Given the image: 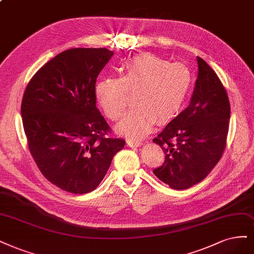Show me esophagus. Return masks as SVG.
I'll use <instances>...</instances> for the list:
<instances>
[{
  "mask_svg": "<svg viewBox=\"0 0 254 254\" xmlns=\"http://www.w3.org/2000/svg\"><path fill=\"white\" fill-rule=\"evenodd\" d=\"M127 145L129 146V147H138V146H141L142 145V143L141 142H137V141H127Z\"/></svg>",
  "mask_w": 254,
  "mask_h": 254,
  "instance_id": "obj_1",
  "label": "esophagus"
}]
</instances>
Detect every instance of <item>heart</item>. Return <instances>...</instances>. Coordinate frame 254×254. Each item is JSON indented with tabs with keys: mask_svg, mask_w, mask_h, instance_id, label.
Listing matches in <instances>:
<instances>
[{
	"mask_svg": "<svg viewBox=\"0 0 254 254\" xmlns=\"http://www.w3.org/2000/svg\"><path fill=\"white\" fill-rule=\"evenodd\" d=\"M121 77H104L95 85V97L111 121L123 117L129 93H135L134 104L118 129L129 138L137 139L152 130L156 122L166 124L176 119L185 107L193 76L183 63L153 55H141L128 60Z\"/></svg>",
	"mask_w": 254,
	"mask_h": 254,
	"instance_id": "1",
	"label": "heart"
}]
</instances>
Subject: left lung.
I'll use <instances>...</instances> for the list:
<instances>
[{"mask_svg":"<svg viewBox=\"0 0 254 254\" xmlns=\"http://www.w3.org/2000/svg\"><path fill=\"white\" fill-rule=\"evenodd\" d=\"M198 73L189 106L173 119L153 142L165 161L153 170L172 189L184 190L203 181L224 153L230 102L213 69L197 57Z\"/></svg>","mask_w":254,"mask_h":254,"instance_id":"obj_1","label":"left lung"}]
</instances>
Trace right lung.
<instances>
[{"mask_svg":"<svg viewBox=\"0 0 254 254\" xmlns=\"http://www.w3.org/2000/svg\"><path fill=\"white\" fill-rule=\"evenodd\" d=\"M113 56L107 48L61 52L36 72L21 115L29 151L50 183L83 194L94 190L125 139L112 137L97 107L95 83Z\"/></svg>","mask_w":254,"mask_h":254,"instance_id":"1","label":"right lung"}]
</instances>
